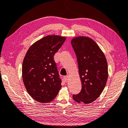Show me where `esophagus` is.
Masks as SVG:
<instances>
[{
	"instance_id": "obj_1",
	"label": "esophagus",
	"mask_w": 128,
	"mask_h": 128,
	"mask_svg": "<svg viewBox=\"0 0 128 128\" xmlns=\"http://www.w3.org/2000/svg\"><path fill=\"white\" fill-rule=\"evenodd\" d=\"M64 80L66 82H68L69 80V76H64Z\"/></svg>"
}]
</instances>
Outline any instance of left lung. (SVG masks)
Masks as SVG:
<instances>
[{
  "label": "left lung",
  "mask_w": 128,
  "mask_h": 128,
  "mask_svg": "<svg viewBox=\"0 0 128 128\" xmlns=\"http://www.w3.org/2000/svg\"><path fill=\"white\" fill-rule=\"evenodd\" d=\"M72 46L76 52L82 82V90L73 95L75 101L90 104L98 98L106 86L108 63L103 52L92 39L86 36L74 38Z\"/></svg>",
  "instance_id": "8db88e82"
}]
</instances>
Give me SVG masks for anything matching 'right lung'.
I'll return each mask as SVG.
<instances>
[{"mask_svg": "<svg viewBox=\"0 0 128 128\" xmlns=\"http://www.w3.org/2000/svg\"><path fill=\"white\" fill-rule=\"evenodd\" d=\"M66 40L59 36H48L32 44L22 66V80L28 94L42 103L52 102L62 86L54 54Z\"/></svg>", "mask_w": 128, "mask_h": 128, "instance_id": "right-lung-1", "label": "right lung"}]
</instances>
